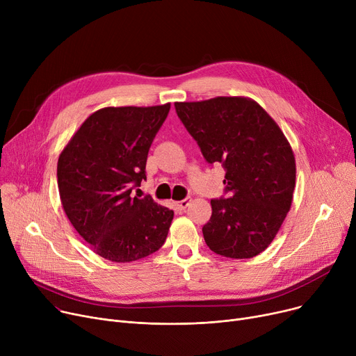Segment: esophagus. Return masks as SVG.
Returning <instances> with one entry per match:
<instances>
[{
    "mask_svg": "<svg viewBox=\"0 0 356 356\" xmlns=\"http://www.w3.org/2000/svg\"><path fill=\"white\" fill-rule=\"evenodd\" d=\"M192 202V199L191 197H186V199H183V200H179V202H176V207H177V209L179 211H184L186 208L189 207V203Z\"/></svg>",
    "mask_w": 356,
    "mask_h": 356,
    "instance_id": "esophagus-1",
    "label": "esophagus"
}]
</instances>
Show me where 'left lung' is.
<instances>
[{
	"instance_id": "8db88e82",
	"label": "left lung",
	"mask_w": 356,
	"mask_h": 356,
	"mask_svg": "<svg viewBox=\"0 0 356 356\" xmlns=\"http://www.w3.org/2000/svg\"><path fill=\"white\" fill-rule=\"evenodd\" d=\"M176 112L208 163L225 168L227 197L212 199L202 232L228 258H252L275 238L296 186L293 149L263 106L244 97L176 102Z\"/></svg>"
}]
</instances>
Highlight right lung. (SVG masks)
<instances>
[{"mask_svg": "<svg viewBox=\"0 0 356 356\" xmlns=\"http://www.w3.org/2000/svg\"><path fill=\"white\" fill-rule=\"evenodd\" d=\"M170 104L108 106L89 115L58 161L62 207L89 247L112 263L156 252L175 212L131 192L145 180L149 145Z\"/></svg>", "mask_w": 356, "mask_h": 356, "instance_id": "obj_1", "label": "right lung"}]
</instances>
